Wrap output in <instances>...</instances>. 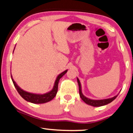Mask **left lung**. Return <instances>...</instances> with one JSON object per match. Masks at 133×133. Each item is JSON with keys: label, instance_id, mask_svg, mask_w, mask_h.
Segmentation results:
<instances>
[{"label": "left lung", "instance_id": "8db88e82", "mask_svg": "<svg viewBox=\"0 0 133 133\" xmlns=\"http://www.w3.org/2000/svg\"><path fill=\"white\" fill-rule=\"evenodd\" d=\"M77 82L78 84H79V95L81 98H82V100L84 101L85 103L87 105H90V106L92 107H101V106H104V105H106L107 104L111 103V102H113V100H115V98L117 97L118 95H116V96H114L113 97H111V98H107V99H102V100H94V99H90L89 98H87L85 96L84 94H82V86H81V82H80L79 79L77 77Z\"/></svg>", "mask_w": 133, "mask_h": 133}]
</instances>
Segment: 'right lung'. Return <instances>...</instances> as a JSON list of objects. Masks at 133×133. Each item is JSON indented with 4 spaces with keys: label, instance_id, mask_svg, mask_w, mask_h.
Listing matches in <instances>:
<instances>
[{
    "label": "right lung",
    "instance_id": "obj_1",
    "mask_svg": "<svg viewBox=\"0 0 133 133\" xmlns=\"http://www.w3.org/2000/svg\"><path fill=\"white\" fill-rule=\"evenodd\" d=\"M14 49H15V48H14ZM67 72H68V70H65V71L62 72V73L59 74L56 77V79L53 88L52 89V90L44 94H33V93L28 92H26V91L23 90V89H21L18 85L17 84V83L14 81L12 75H11V78H12V82L14 83V86H15V89H17V92H18V94H20L22 98L25 99L26 101L30 102V103H33L35 104H41L51 101V100H52V99L55 97L57 92L59 81L61 78Z\"/></svg>",
    "mask_w": 133,
    "mask_h": 133
}]
</instances>
